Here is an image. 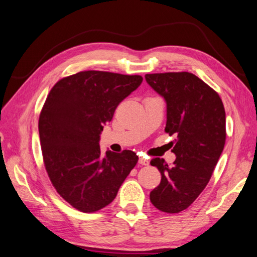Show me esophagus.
<instances>
[{"instance_id":"1","label":"esophagus","mask_w":257,"mask_h":257,"mask_svg":"<svg viewBox=\"0 0 257 257\" xmlns=\"http://www.w3.org/2000/svg\"><path fill=\"white\" fill-rule=\"evenodd\" d=\"M139 164H140V165L148 166L149 165V161L147 158H145V157H140V158H139Z\"/></svg>"}]
</instances>
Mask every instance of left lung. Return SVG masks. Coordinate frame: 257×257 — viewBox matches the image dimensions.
Instances as JSON below:
<instances>
[{
    "label": "left lung",
    "instance_id": "8db88e82",
    "mask_svg": "<svg viewBox=\"0 0 257 257\" xmlns=\"http://www.w3.org/2000/svg\"><path fill=\"white\" fill-rule=\"evenodd\" d=\"M146 81L165 99V132L176 136L171 142L176 155L173 165L163 158L150 162L162 174L150 201L159 211L179 213L211 179L225 144V110L220 95L191 73L147 74Z\"/></svg>",
    "mask_w": 257,
    "mask_h": 257
}]
</instances>
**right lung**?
<instances>
[{
  "label": "right lung",
  "instance_id": "obj_1",
  "mask_svg": "<svg viewBox=\"0 0 257 257\" xmlns=\"http://www.w3.org/2000/svg\"><path fill=\"white\" fill-rule=\"evenodd\" d=\"M144 78L86 70L56 83L42 108L39 132L45 170L57 192L74 208L106 207L137 165L134 151L101 154L103 125Z\"/></svg>",
  "mask_w": 257,
  "mask_h": 257
}]
</instances>
